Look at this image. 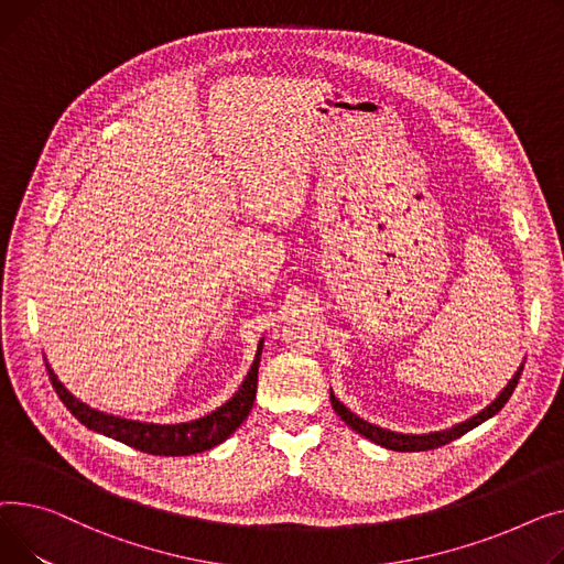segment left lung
<instances>
[{
	"mask_svg": "<svg viewBox=\"0 0 564 564\" xmlns=\"http://www.w3.org/2000/svg\"><path fill=\"white\" fill-rule=\"evenodd\" d=\"M521 371H523V367H519V371L512 376V380L508 382V387L499 393V399H496L491 405H487L482 412H478L476 416L467 419L465 423H457V425H453V427H448V430H442V433H430V435L391 433V430L378 427V425H373V423H369V421L359 419L357 414H352L344 403H339V401L335 399V393H329V401H333L335 412L341 416V421H346L348 427H352L355 433H359V435H364L367 440H371L373 444H380V446H384V448H389V451H401V453L433 451V448H440V446H444V444H448V442H453V440H457V437H462V435H467L469 430H474V427L480 425L482 421L491 419L496 412H501V408L510 401V395H512V391H514V387H517V382H519V378H521Z\"/></svg>",
	"mask_w": 564,
	"mask_h": 564,
	"instance_id": "8db88e82",
	"label": "left lung"
}]
</instances>
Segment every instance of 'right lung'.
<instances>
[{
	"label": "right lung",
	"mask_w": 564,
	"mask_h": 564,
	"mask_svg": "<svg viewBox=\"0 0 564 564\" xmlns=\"http://www.w3.org/2000/svg\"><path fill=\"white\" fill-rule=\"evenodd\" d=\"M261 346H263V341H259L254 361H252V367H250L243 384L225 405H220L218 410H214L212 414H207L203 419H195L188 423H169V425L120 419L113 414L93 410L86 403L77 401L75 395L58 382V378L54 376L47 361H45V367H47L52 387L56 389L63 405L73 412V416L77 421H82L88 430H93V433L107 435L116 442H122L131 448L150 453V455L177 457V455L203 453V451H209V448L223 444L248 419L252 403H254V393H257Z\"/></svg>",
	"instance_id": "1"
}]
</instances>
